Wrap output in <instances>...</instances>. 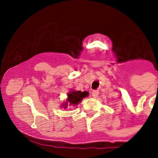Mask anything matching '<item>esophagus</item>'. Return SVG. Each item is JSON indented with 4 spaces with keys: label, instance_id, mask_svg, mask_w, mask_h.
Masks as SVG:
<instances>
[{
    "label": "esophagus",
    "instance_id": "1",
    "mask_svg": "<svg viewBox=\"0 0 158 158\" xmlns=\"http://www.w3.org/2000/svg\"><path fill=\"white\" fill-rule=\"evenodd\" d=\"M99 95V92L98 91V90H94V91L92 92V96H93V98H97L98 97Z\"/></svg>",
    "mask_w": 158,
    "mask_h": 158
}]
</instances>
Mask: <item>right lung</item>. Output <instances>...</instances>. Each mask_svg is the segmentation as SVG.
Wrapping results in <instances>:
<instances>
[{
  "mask_svg": "<svg viewBox=\"0 0 158 158\" xmlns=\"http://www.w3.org/2000/svg\"><path fill=\"white\" fill-rule=\"evenodd\" d=\"M89 95V94L86 91L81 92L77 91V90H71L67 94V98L64 103H62L61 108L63 107L64 109H65L68 106H77L78 104H79V102H81L83 99L87 98Z\"/></svg>",
  "mask_w": 158,
  "mask_h": 158,
  "instance_id": "obj_1",
  "label": "right lung"
}]
</instances>
